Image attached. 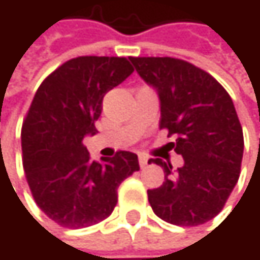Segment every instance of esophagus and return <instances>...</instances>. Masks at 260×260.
<instances>
[{"instance_id":"1","label":"esophagus","mask_w":260,"mask_h":260,"mask_svg":"<svg viewBox=\"0 0 260 260\" xmlns=\"http://www.w3.org/2000/svg\"><path fill=\"white\" fill-rule=\"evenodd\" d=\"M147 161H149L147 156H144V155H140V156H138V162H140L141 167H146V166H147Z\"/></svg>"}]
</instances>
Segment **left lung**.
Here are the masks:
<instances>
[{"label":"left lung","instance_id":"left-lung-1","mask_svg":"<svg viewBox=\"0 0 260 260\" xmlns=\"http://www.w3.org/2000/svg\"><path fill=\"white\" fill-rule=\"evenodd\" d=\"M137 74L158 93L161 120L183 166L164 169L159 188L147 189L153 212L176 226L212 220L235 188L244 152L242 128L229 93L205 71L172 57H131Z\"/></svg>","mask_w":260,"mask_h":260}]
</instances>
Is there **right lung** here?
<instances>
[{
    "mask_svg": "<svg viewBox=\"0 0 260 260\" xmlns=\"http://www.w3.org/2000/svg\"><path fill=\"white\" fill-rule=\"evenodd\" d=\"M132 72L123 57H78L54 71L34 94L21 132L24 170L37 206L63 228L105 220L119 185L140 170L132 152L96 162L84 146V138L98 132L104 96Z\"/></svg>",
    "mask_w": 260,
    "mask_h": 260,
    "instance_id": "add662e5",
    "label": "right lung"
}]
</instances>
